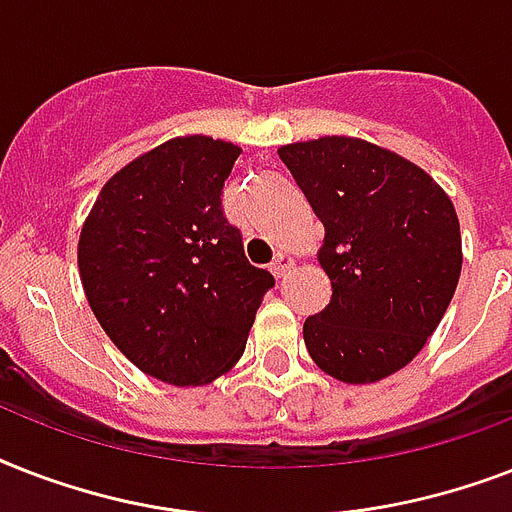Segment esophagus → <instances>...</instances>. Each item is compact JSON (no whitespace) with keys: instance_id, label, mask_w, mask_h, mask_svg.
I'll list each match as a JSON object with an SVG mask.
<instances>
[{"instance_id":"obj_1","label":"esophagus","mask_w":512,"mask_h":512,"mask_svg":"<svg viewBox=\"0 0 512 512\" xmlns=\"http://www.w3.org/2000/svg\"><path fill=\"white\" fill-rule=\"evenodd\" d=\"M295 265V260L287 255V252H279V255L273 257V263H271V273L276 276V279H281V276H287V271Z\"/></svg>"}]
</instances>
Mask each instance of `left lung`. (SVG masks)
<instances>
[{"label":"left lung","instance_id":"left-lung-1","mask_svg":"<svg viewBox=\"0 0 512 512\" xmlns=\"http://www.w3.org/2000/svg\"><path fill=\"white\" fill-rule=\"evenodd\" d=\"M324 223L332 300L303 337L319 369L361 385L404 369L436 332L462 271L460 220L444 188L404 156L358 138L279 148Z\"/></svg>","mask_w":512,"mask_h":512}]
</instances>
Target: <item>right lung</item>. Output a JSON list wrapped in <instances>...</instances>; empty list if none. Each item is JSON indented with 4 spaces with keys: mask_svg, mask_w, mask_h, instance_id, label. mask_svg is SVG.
Instances as JSON below:
<instances>
[{
    "mask_svg": "<svg viewBox=\"0 0 512 512\" xmlns=\"http://www.w3.org/2000/svg\"><path fill=\"white\" fill-rule=\"evenodd\" d=\"M241 148L207 135L172 138L116 172L79 236V276L95 319L140 372L204 385L244 353L263 295L223 215Z\"/></svg>",
    "mask_w": 512,
    "mask_h": 512,
    "instance_id": "right-lung-1",
    "label": "right lung"
}]
</instances>
